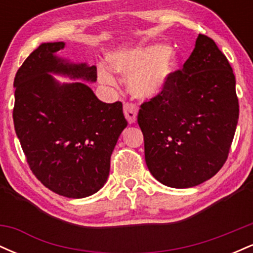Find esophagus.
Returning a JSON list of instances; mask_svg holds the SVG:
<instances>
[{
  "label": "esophagus",
  "mask_w": 253,
  "mask_h": 253,
  "mask_svg": "<svg viewBox=\"0 0 253 253\" xmlns=\"http://www.w3.org/2000/svg\"><path fill=\"white\" fill-rule=\"evenodd\" d=\"M124 114L129 124H134L136 121V107L133 103H125Z\"/></svg>",
  "instance_id": "obj_1"
}]
</instances>
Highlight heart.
Masks as SVG:
<instances>
[{
  "instance_id": "heart-1",
  "label": "heart",
  "mask_w": 253,
  "mask_h": 253,
  "mask_svg": "<svg viewBox=\"0 0 253 253\" xmlns=\"http://www.w3.org/2000/svg\"><path fill=\"white\" fill-rule=\"evenodd\" d=\"M110 66L118 74L129 76V90L135 97L151 98L163 90L177 60L168 47L152 45L117 52L110 57ZM100 78L106 84H115V78L107 71H101Z\"/></svg>"
}]
</instances>
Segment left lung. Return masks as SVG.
Here are the masks:
<instances>
[{
	"mask_svg": "<svg viewBox=\"0 0 253 253\" xmlns=\"http://www.w3.org/2000/svg\"><path fill=\"white\" fill-rule=\"evenodd\" d=\"M238 119L233 70L214 40L199 34L182 70L139 109L150 172L179 189L211 178L227 161Z\"/></svg>",
	"mask_w": 253,
	"mask_h": 253,
	"instance_id": "1",
	"label": "left lung"
}]
</instances>
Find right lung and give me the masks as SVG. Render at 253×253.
<instances>
[{"label":"right lung","mask_w":253,"mask_h":253,"mask_svg":"<svg viewBox=\"0 0 253 253\" xmlns=\"http://www.w3.org/2000/svg\"><path fill=\"white\" fill-rule=\"evenodd\" d=\"M65 43H42L14 78V127L34 176L70 199L95 194L107 182L110 156L127 126L123 103H104L84 83L59 84L50 72L95 82L96 66L54 56Z\"/></svg>","instance_id":"right-lung-1"}]
</instances>
